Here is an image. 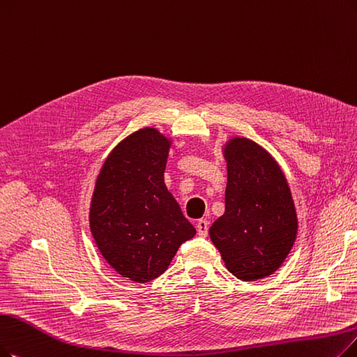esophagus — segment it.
<instances>
[{
	"instance_id": "1",
	"label": "esophagus",
	"mask_w": 357,
	"mask_h": 357,
	"mask_svg": "<svg viewBox=\"0 0 357 357\" xmlns=\"http://www.w3.org/2000/svg\"><path fill=\"white\" fill-rule=\"evenodd\" d=\"M196 230H197L199 236L206 237L208 236V230H209V222L206 220H199L196 222Z\"/></svg>"
}]
</instances>
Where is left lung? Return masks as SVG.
Segmentation results:
<instances>
[{
    "label": "left lung",
    "mask_w": 357,
    "mask_h": 357,
    "mask_svg": "<svg viewBox=\"0 0 357 357\" xmlns=\"http://www.w3.org/2000/svg\"><path fill=\"white\" fill-rule=\"evenodd\" d=\"M225 158V212L212 224L209 236L234 277L265 278L287 258L296 240L289 184L273 156L249 139H233Z\"/></svg>",
    "instance_id": "8db88e82"
}]
</instances>
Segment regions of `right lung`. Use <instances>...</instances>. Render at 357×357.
I'll use <instances>...</instances> for the list:
<instances>
[{"instance_id":"add662e5","label":"right lung","mask_w":357,"mask_h":357,"mask_svg":"<svg viewBox=\"0 0 357 357\" xmlns=\"http://www.w3.org/2000/svg\"><path fill=\"white\" fill-rule=\"evenodd\" d=\"M169 142L155 129L126 137L98 176L91 231L121 277L148 282L165 273L195 227L164 184Z\"/></svg>"}]
</instances>
